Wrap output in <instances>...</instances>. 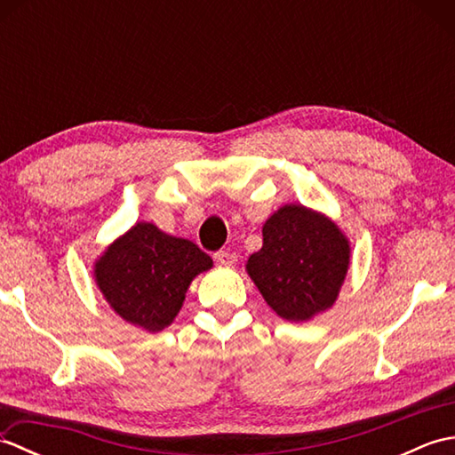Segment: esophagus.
<instances>
[{
  "label": "esophagus",
  "mask_w": 455,
  "mask_h": 455,
  "mask_svg": "<svg viewBox=\"0 0 455 455\" xmlns=\"http://www.w3.org/2000/svg\"><path fill=\"white\" fill-rule=\"evenodd\" d=\"M215 262L219 266H235L236 264V256L233 252H225V250H220V252L215 254Z\"/></svg>",
  "instance_id": "esophagus-1"
}]
</instances>
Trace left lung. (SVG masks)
<instances>
[{"label": "left lung", "instance_id": "1", "mask_svg": "<svg viewBox=\"0 0 455 455\" xmlns=\"http://www.w3.org/2000/svg\"><path fill=\"white\" fill-rule=\"evenodd\" d=\"M264 244L246 272L285 321H308L331 308L350 267V243L323 212L283 205L266 220Z\"/></svg>", "mask_w": 455, "mask_h": 455}]
</instances>
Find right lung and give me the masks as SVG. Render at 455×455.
Returning a JSON list of instances; mask_svg holds the SVG:
<instances>
[{
    "instance_id": "obj_1",
    "label": "right lung",
    "mask_w": 455,
    "mask_h": 455,
    "mask_svg": "<svg viewBox=\"0 0 455 455\" xmlns=\"http://www.w3.org/2000/svg\"><path fill=\"white\" fill-rule=\"evenodd\" d=\"M212 266L191 240L176 238L137 222L95 262V283L124 321L160 332L180 313L193 277Z\"/></svg>"
}]
</instances>
